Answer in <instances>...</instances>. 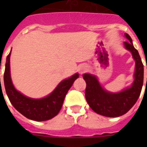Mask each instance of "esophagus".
Listing matches in <instances>:
<instances>
[{
    "mask_svg": "<svg viewBox=\"0 0 147 147\" xmlns=\"http://www.w3.org/2000/svg\"><path fill=\"white\" fill-rule=\"evenodd\" d=\"M86 70H87V69H86V67H85V66L81 67L80 69H79V71H80V72L82 74L84 73V72H85V71H86Z\"/></svg>",
    "mask_w": 147,
    "mask_h": 147,
    "instance_id": "esophagus-1",
    "label": "esophagus"
}]
</instances>
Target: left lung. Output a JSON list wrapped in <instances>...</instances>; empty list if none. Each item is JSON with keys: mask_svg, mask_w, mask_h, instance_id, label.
Segmentation results:
<instances>
[{"mask_svg": "<svg viewBox=\"0 0 147 147\" xmlns=\"http://www.w3.org/2000/svg\"><path fill=\"white\" fill-rule=\"evenodd\" d=\"M128 41L124 42L126 49L130 50L136 62L135 80L132 86L119 93H110L100 87L94 76L85 74L86 82L85 98L88 105L97 114L109 117H120L126 114L137 102L144 84V65L139 53L132 43V39L125 33ZM147 69V65H146Z\"/></svg>", "mask_w": 147, "mask_h": 147, "instance_id": "8db88e82", "label": "left lung"}]
</instances>
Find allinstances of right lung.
<instances>
[{"label":"right lung","mask_w":147,"mask_h":147,"mask_svg":"<svg viewBox=\"0 0 147 147\" xmlns=\"http://www.w3.org/2000/svg\"><path fill=\"white\" fill-rule=\"evenodd\" d=\"M10 53L11 51L7 57L3 82L6 93L13 106L26 118L33 121H44L56 116L62 108L67 92L75 80L78 78V74L60 82L49 96L42 99L29 98L17 92L13 85L10 73Z\"/></svg>","instance_id":"right-lung-1"}]
</instances>
